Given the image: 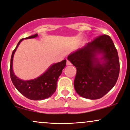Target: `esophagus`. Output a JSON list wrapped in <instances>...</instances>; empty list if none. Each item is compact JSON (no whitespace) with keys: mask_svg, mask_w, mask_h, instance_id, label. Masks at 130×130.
<instances>
[{"mask_svg":"<svg viewBox=\"0 0 130 130\" xmlns=\"http://www.w3.org/2000/svg\"><path fill=\"white\" fill-rule=\"evenodd\" d=\"M71 62H70L69 60H67V65H71Z\"/></svg>","mask_w":130,"mask_h":130,"instance_id":"1","label":"esophagus"}]
</instances>
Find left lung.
<instances>
[{
	"mask_svg": "<svg viewBox=\"0 0 130 130\" xmlns=\"http://www.w3.org/2000/svg\"><path fill=\"white\" fill-rule=\"evenodd\" d=\"M102 55L100 63L96 56ZM76 68L74 80L76 92L90 100L101 98L116 84L120 72L117 51L111 37L100 35L68 57Z\"/></svg>",
	"mask_w": 130,
	"mask_h": 130,
	"instance_id": "1",
	"label": "left lung"
}]
</instances>
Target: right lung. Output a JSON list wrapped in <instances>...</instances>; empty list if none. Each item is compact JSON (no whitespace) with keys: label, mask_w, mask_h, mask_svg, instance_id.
Masks as SVG:
<instances>
[{"label":"right lung","mask_w":130,"mask_h":130,"mask_svg":"<svg viewBox=\"0 0 130 130\" xmlns=\"http://www.w3.org/2000/svg\"><path fill=\"white\" fill-rule=\"evenodd\" d=\"M38 36V34L25 38V39L34 38ZM23 40H20L16 48L13 50L10 61V73L11 81L18 90L22 95L32 100H41L51 96L56 90L57 83L62 70L66 66V60L53 64L45 73L35 79L24 80L16 77L13 71V59L19 43Z\"/></svg>","instance_id":"right-lung-1"}]
</instances>
